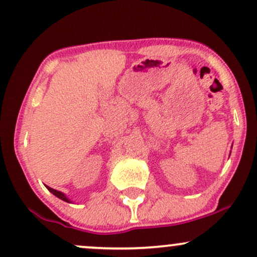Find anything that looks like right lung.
Wrapping results in <instances>:
<instances>
[{
  "mask_svg": "<svg viewBox=\"0 0 257 257\" xmlns=\"http://www.w3.org/2000/svg\"><path fill=\"white\" fill-rule=\"evenodd\" d=\"M47 188H48L49 190V192H52L53 194H54V196H57L58 198H60V199H63V200H65V202H69V199L66 198V197H65V194L64 193H61V192H59V191H57V190H53V188H51V187H48V186H46Z\"/></svg>",
  "mask_w": 257,
  "mask_h": 257,
  "instance_id": "obj_1",
  "label": "right lung"
}]
</instances>
